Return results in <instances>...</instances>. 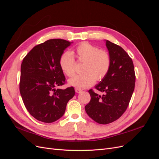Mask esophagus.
Returning a JSON list of instances; mask_svg holds the SVG:
<instances>
[{"instance_id": "34e87169", "label": "esophagus", "mask_w": 159, "mask_h": 159, "mask_svg": "<svg viewBox=\"0 0 159 159\" xmlns=\"http://www.w3.org/2000/svg\"><path fill=\"white\" fill-rule=\"evenodd\" d=\"M75 92L77 93H80V92H81V91H82V90L81 89H78V88H75Z\"/></svg>"}]
</instances>
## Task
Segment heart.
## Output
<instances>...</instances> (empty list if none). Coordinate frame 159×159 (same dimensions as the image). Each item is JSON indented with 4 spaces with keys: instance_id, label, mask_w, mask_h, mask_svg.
<instances>
[{
    "instance_id": "1",
    "label": "heart",
    "mask_w": 159,
    "mask_h": 159,
    "mask_svg": "<svg viewBox=\"0 0 159 159\" xmlns=\"http://www.w3.org/2000/svg\"><path fill=\"white\" fill-rule=\"evenodd\" d=\"M75 54L79 61H85L83 74L76 75L68 80V84L78 89L90 87L96 80L100 81L108 73L111 66V58L108 53L88 42H82L75 48V51H66L60 56V66L64 73L68 77L75 74Z\"/></svg>"
}]
</instances>
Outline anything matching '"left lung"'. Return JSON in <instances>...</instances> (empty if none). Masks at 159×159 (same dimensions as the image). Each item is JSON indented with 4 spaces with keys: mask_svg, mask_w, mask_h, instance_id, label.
Segmentation results:
<instances>
[{
    "mask_svg": "<svg viewBox=\"0 0 159 159\" xmlns=\"http://www.w3.org/2000/svg\"><path fill=\"white\" fill-rule=\"evenodd\" d=\"M111 58L107 74L95 86L102 95L89 90V103L85 109L89 117L99 124L119 119L127 109L134 89L135 74L132 59L121 47L105 40Z\"/></svg>",
    "mask_w": 159,
    "mask_h": 159,
    "instance_id": "left-lung-1",
    "label": "left lung"
}]
</instances>
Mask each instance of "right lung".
Here are the masks:
<instances>
[{
    "instance_id": "obj_1",
    "label": "right lung",
    "mask_w": 159,
    "mask_h": 159,
    "mask_svg": "<svg viewBox=\"0 0 159 159\" xmlns=\"http://www.w3.org/2000/svg\"><path fill=\"white\" fill-rule=\"evenodd\" d=\"M71 43L48 40L34 47L23 59L20 92L28 111L38 121L52 123L61 118L67 103L75 95L73 87L56 89L64 84L60 58Z\"/></svg>"
}]
</instances>
